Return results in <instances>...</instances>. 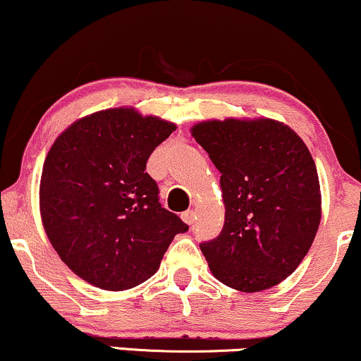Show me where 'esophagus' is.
Segmentation results:
<instances>
[{
	"label": "esophagus",
	"mask_w": 361,
	"mask_h": 361,
	"mask_svg": "<svg viewBox=\"0 0 361 361\" xmlns=\"http://www.w3.org/2000/svg\"><path fill=\"white\" fill-rule=\"evenodd\" d=\"M193 218H195V214H193V212H191V209H188V212H185V213H181V220H183L186 225H191V223H193Z\"/></svg>",
	"instance_id": "1"
}]
</instances>
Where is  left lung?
<instances>
[{
  "instance_id": "8db88e82",
  "label": "left lung",
  "mask_w": 361,
  "mask_h": 361,
  "mask_svg": "<svg viewBox=\"0 0 361 361\" xmlns=\"http://www.w3.org/2000/svg\"><path fill=\"white\" fill-rule=\"evenodd\" d=\"M216 170L225 225L200 245L213 276L255 293L291 275L322 220L320 181L303 140L270 118L209 120L191 128Z\"/></svg>"
}]
</instances>
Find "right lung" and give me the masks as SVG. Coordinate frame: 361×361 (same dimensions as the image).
Listing matches in <instances>:
<instances>
[{
    "instance_id": "obj_1",
    "label": "right lung",
    "mask_w": 361,
    "mask_h": 361,
    "mask_svg": "<svg viewBox=\"0 0 361 361\" xmlns=\"http://www.w3.org/2000/svg\"><path fill=\"white\" fill-rule=\"evenodd\" d=\"M175 123L111 108L75 121L54 140L39 183V212L59 258L90 285L123 291L158 271L188 225L161 207L147 171Z\"/></svg>"
}]
</instances>
